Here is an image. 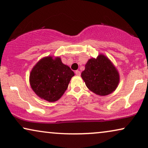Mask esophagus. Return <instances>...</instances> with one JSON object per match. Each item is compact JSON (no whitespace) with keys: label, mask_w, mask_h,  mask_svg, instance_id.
Wrapping results in <instances>:
<instances>
[{"label":"esophagus","mask_w":148,"mask_h":148,"mask_svg":"<svg viewBox=\"0 0 148 148\" xmlns=\"http://www.w3.org/2000/svg\"><path fill=\"white\" fill-rule=\"evenodd\" d=\"M75 74L79 76L81 75V72L79 71H75Z\"/></svg>","instance_id":"34e87169"}]
</instances>
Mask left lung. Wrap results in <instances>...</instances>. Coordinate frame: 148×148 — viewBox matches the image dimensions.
<instances>
[{
    "label": "left lung",
    "instance_id": "obj_1",
    "mask_svg": "<svg viewBox=\"0 0 148 148\" xmlns=\"http://www.w3.org/2000/svg\"><path fill=\"white\" fill-rule=\"evenodd\" d=\"M82 77L87 88L100 96L111 94L119 83V75L116 68L102 54L88 60L82 73Z\"/></svg>",
    "mask_w": 148,
    "mask_h": 148
}]
</instances>
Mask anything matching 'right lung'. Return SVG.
<instances>
[{
  "mask_svg": "<svg viewBox=\"0 0 148 148\" xmlns=\"http://www.w3.org/2000/svg\"><path fill=\"white\" fill-rule=\"evenodd\" d=\"M74 72L62 63L59 57L42 58L34 66L29 76L34 92L48 102H54L61 97L68 88Z\"/></svg>",
  "mask_w": 148,
  "mask_h": 148,
  "instance_id": "obj_1",
  "label": "right lung"
}]
</instances>
